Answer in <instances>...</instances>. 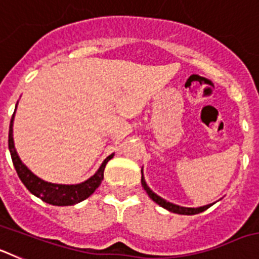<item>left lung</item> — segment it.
Wrapping results in <instances>:
<instances>
[{
    "instance_id": "8db88e82",
    "label": "left lung",
    "mask_w": 259,
    "mask_h": 259,
    "mask_svg": "<svg viewBox=\"0 0 259 259\" xmlns=\"http://www.w3.org/2000/svg\"><path fill=\"white\" fill-rule=\"evenodd\" d=\"M141 184H143L146 193L149 194V197L152 198L154 202H157L159 206L164 207V209L170 210L171 212H176V214H183V215H194V214H198V212L205 211V210L209 209V207L211 206V203H210V205H206V206H201V207H183V206H179V205H174V203L167 202L166 200H163L162 197L157 196V194H155L154 192H153L148 185H146L144 178H141Z\"/></svg>"
}]
</instances>
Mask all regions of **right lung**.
I'll return each instance as SVG.
<instances>
[{
	"mask_svg": "<svg viewBox=\"0 0 259 259\" xmlns=\"http://www.w3.org/2000/svg\"><path fill=\"white\" fill-rule=\"evenodd\" d=\"M17 109V107H15ZM13 120L14 114L10 122V130H9V150H10L11 159H13V164L17 170L19 179L22 183L26 185V188L31 192L32 194H35L36 197L41 198L44 202L50 203V205H56V206H68V205H75V203L80 202V201L88 198L96 189L100 187L102 179H104V170L107 162L113 158V154L102 162L101 167L98 168L97 172L85 180L84 183L75 185H66V184H53V183H48L45 180H41L36 175L31 172L24 164L22 163L20 158L18 157L15 146H14L13 140Z\"/></svg>",
	"mask_w": 259,
	"mask_h": 259,
	"instance_id": "add662e5",
	"label": "right lung"
}]
</instances>
